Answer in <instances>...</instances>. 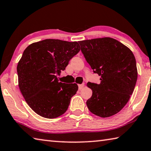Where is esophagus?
Returning <instances> with one entry per match:
<instances>
[{
    "mask_svg": "<svg viewBox=\"0 0 151 151\" xmlns=\"http://www.w3.org/2000/svg\"><path fill=\"white\" fill-rule=\"evenodd\" d=\"M78 88H79V90H81V89H83V88L84 87V84L83 83V84H78Z\"/></svg>",
    "mask_w": 151,
    "mask_h": 151,
    "instance_id": "obj_1",
    "label": "esophagus"
}]
</instances>
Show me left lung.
<instances>
[{
	"mask_svg": "<svg viewBox=\"0 0 151 151\" xmlns=\"http://www.w3.org/2000/svg\"><path fill=\"white\" fill-rule=\"evenodd\" d=\"M99 84L88 83L92 95L86 101L90 112L101 117L114 116L128 102L137 79L136 60L129 49L111 37L78 42Z\"/></svg>",
	"mask_w": 151,
	"mask_h": 151,
	"instance_id": "1",
	"label": "left lung"
}]
</instances>
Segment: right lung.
Masks as SVG:
<instances>
[{"mask_svg":"<svg viewBox=\"0 0 151 151\" xmlns=\"http://www.w3.org/2000/svg\"><path fill=\"white\" fill-rule=\"evenodd\" d=\"M80 49L76 42L47 39L24 50L17 66L18 86L28 106L40 116L56 118L67 110L78 87L59 82L57 75Z\"/></svg>","mask_w":151,"mask_h":151,"instance_id":"right-lung-1","label":"right lung"}]
</instances>
